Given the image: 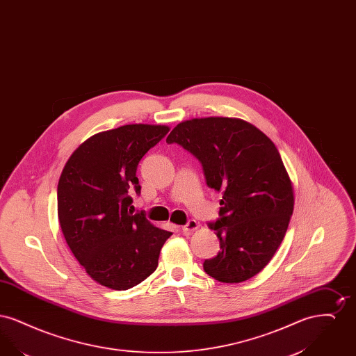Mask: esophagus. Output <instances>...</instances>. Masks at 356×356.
Segmentation results:
<instances>
[{
	"mask_svg": "<svg viewBox=\"0 0 356 356\" xmlns=\"http://www.w3.org/2000/svg\"><path fill=\"white\" fill-rule=\"evenodd\" d=\"M200 227V224L197 222L196 220H189L186 222V225H183L181 227V229H183V232L184 234H189V232H193L195 229H197Z\"/></svg>",
	"mask_w": 356,
	"mask_h": 356,
	"instance_id": "1",
	"label": "esophagus"
}]
</instances>
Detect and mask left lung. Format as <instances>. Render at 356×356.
Listing matches in <instances>:
<instances>
[{"label": "left lung", "mask_w": 356, "mask_h": 356, "mask_svg": "<svg viewBox=\"0 0 356 356\" xmlns=\"http://www.w3.org/2000/svg\"><path fill=\"white\" fill-rule=\"evenodd\" d=\"M167 143L196 156L207 186L222 195L220 219L209 224L220 251L204 261V271L221 283L251 279L271 261L293 212V186L277 148L235 118L186 120Z\"/></svg>", "instance_id": "obj_1"}]
</instances>
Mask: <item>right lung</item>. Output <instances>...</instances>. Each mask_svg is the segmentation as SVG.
<instances>
[{
  "label": "right lung",
  "mask_w": 356,
  "mask_h": 356,
  "mask_svg": "<svg viewBox=\"0 0 356 356\" xmlns=\"http://www.w3.org/2000/svg\"><path fill=\"white\" fill-rule=\"evenodd\" d=\"M170 132L167 125L129 124L90 136L70 157L57 186V213L72 254L104 287L124 291L154 272L172 235L134 215L129 186H141L143 156Z\"/></svg>",
  "instance_id": "1"
}]
</instances>
